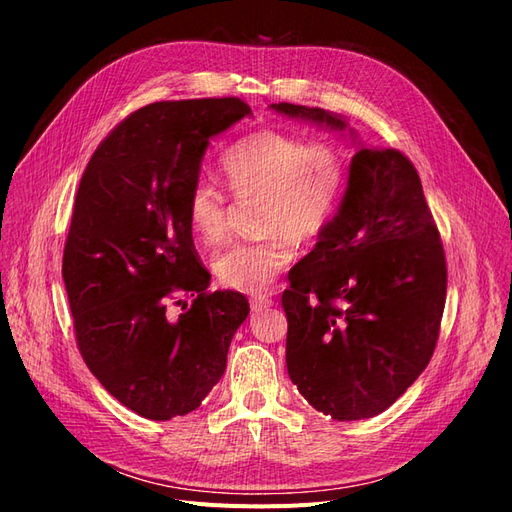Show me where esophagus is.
Masks as SVG:
<instances>
[{"instance_id":"esophagus-1","label":"esophagus","mask_w":512,"mask_h":512,"mask_svg":"<svg viewBox=\"0 0 512 512\" xmlns=\"http://www.w3.org/2000/svg\"><path fill=\"white\" fill-rule=\"evenodd\" d=\"M272 304H274L272 295H253V298H251V310L253 312H259L263 308H270Z\"/></svg>"}]
</instances>
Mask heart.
<instances>
[{
    "label": "heart",
    "mask_w": 512,
    "mask_h": 512,
    "mask_svg": "<svg viewBox=\"0 0 512 512\" xmlns=\"http://www.w3.org/2000/svg\"><path fill=\"white\" fill-rule=\"evenodd\" d=\"M221 172L236 195H261L259 229L266 234L229 244L214 259V272L229 289L257 293L291 261L295 238L317 240L334 221L346 189V161L329 142L306 144L283 131L257 129L221 155ZM187 217L202 242L223 240V191L197 180L187 195Z\"/></svg>",
    "instance_id": "obj_1"
}]
</instances>
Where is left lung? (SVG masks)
I'll return each instance as SVG.
<instances>
[{"mask_svg": "<svg viewBox=\"0 0 512 512\" xmlns=\"http://www.w3.org/2000/svg\"><path fill=\"white\" fill-rule=\"evenodd\" d=\"M272 108L346 127L321 108ZM289 283L287 370L312 408L338 421L370 419L417 381L438 342L447 259L404 153L359 148L334 221Z\"/></svg>", "mask_w": 512, "mask_h": 512, "instance_id": "left-lung-1", "label": "left lung"}]
</instances>
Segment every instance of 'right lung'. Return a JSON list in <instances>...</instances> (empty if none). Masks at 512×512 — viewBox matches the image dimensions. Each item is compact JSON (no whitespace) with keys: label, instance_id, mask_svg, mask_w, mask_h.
<instances>
[{"label":"right lung","instance_id":"obj_1","mask_svg":"<svg viewBox=\"0 0 512 512\" xmlns=\"http://www.w3.org/2000/svg\"><path fill=\"white\" fill-rule=\"evenodd\" d=\"M246 114L240 97L148 104L110 131L80 178L61 268L76 344L144 419L202 404L251 310L238 291L208 289L187 217L208 140Z\"/></svg>","mask_w":512,"mask_h":512}]
</instances>
